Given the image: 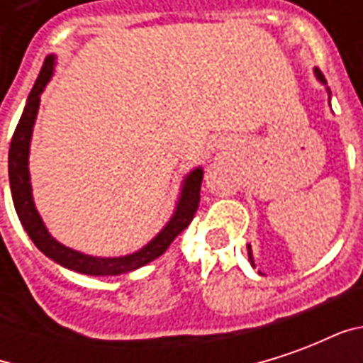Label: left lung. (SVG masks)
I'll return each mask as SVG.
<instances>
[{"instance_id": "1", "label": "left lung", "mask_w": 363, "mask_h": 363, "mask_svg": "<svg viewBox=\"0 0 363 363\" xmlns=\"http://www.w3.org/2000/svg\"><path fill=\"white\" fill-rule=\"evenodd\" d=\"M315 75H317V79H319L320 83H327V79H325V75H323V72H320V69H315ZM247 249H249V259H251V262H252V252H251V247H249V245H247Z\"/></svg>"}]
</instances>
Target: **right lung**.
<instances>
[{
	"mask_svg": "<svg viewBox=\"0 0 363 363\" xmlns=\"http://www.w3.org/2000/svg\"><path fill=\"white\" fill-rule=\"evenodd\" d=\"M54 69V56H48L44 60L43 69L36 77V83L30 95L27 99V106L21 114V120L11 138V147H9V184H11V196L17 216H19L23 228L27 229L28 237L40 251L56 260L58 264L66 268H72L75 272L91 274V276H116V274L130 272L135 268L147 264L151 260L161 257L173 243L174 237L181 231L189 228V223L196 216L198 204H200V186H202V169H194L186 177L184 186H182L181 200L177 206V212L167 223L165 229L159 233L150 245H145L142 251L128 255V257H118V259H96L89 255L72 251L64 245H60L54 237L46 231L40 216L36 212L33 194H30V179H28V143H30V134H33V124H35L38 104H40V93L44 85L48 83Z\"/></svg>",
	"mask_w": 363,
	"mask_h": 363,
	"instance_id": "add662e5",
	"label": "right lung"
}]
</instances>
